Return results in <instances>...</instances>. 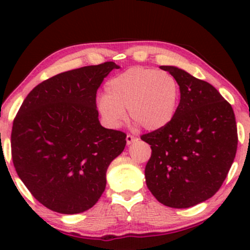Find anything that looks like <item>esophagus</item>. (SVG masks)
I'll return each mask as SVG.
<instances>
[{
  "label": "esophagus",
  "instance_id": "esophagus-1",
  "mask_svg": "<svg viewBox=\"0 0 250 250\" xmlns=\"http://www.w3.org/2000/svg\"><path fill=\"white\" fill-rule=\"evenodd\" d=\"M136 140V138L134 135H131V134H127V136H126V142H127V145H131L132 142H134Z\"/></svg>",
  "mask_w": 250,
  "mask_h": 250
}]
</instances>
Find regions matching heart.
<instances>
[{"instance_id":"1","label":"heart","mask_w":250,"mask_h":250,"mask_svg":"<svg viewBox=\"0 0 250 250\" xmlns=\"http://www.w3.org/2000/svg\"><path fill=\"white\" fill-rule=\"evenodd\" d=\"M105 95L97 101L98 111L105 124L115 128L129 119L149 131L168 125L179 107V82L167 71L133 67L105 83Z\"/></svg>"}]
</instances>
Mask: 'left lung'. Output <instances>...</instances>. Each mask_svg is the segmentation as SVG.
Returning a JSON list of instances; mask_svg holds the SVG:
<instances>
[{"label":"left lung","instance_id":"1","mask_svg":"<svg viewBox=\"0 0 250 250\" xmlns=\"http://www.w3.org/2000/svg\"><path fill=\"white\" fill-rule=\"evenodd\" d=\"M179 82L181 100L172 122L141 135L150 145L146 182L159 203L189 208L220 190L238 146L231 104L207 82L173 66H162Z\"/></svg>","mask_w":250,"mask_h":250}]
</instances>
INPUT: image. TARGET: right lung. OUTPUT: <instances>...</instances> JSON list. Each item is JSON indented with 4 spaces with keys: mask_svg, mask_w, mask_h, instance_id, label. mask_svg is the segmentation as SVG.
Listing matches in <instances>:
<instances>
[{
    "mask_svg": "<svg viewBox=\"0 0 250 250\" xmlns=\"http://www.w3.org/2000/svg\"><path fill=\"white\" fill-rule=\"evenodd\" d=\"M112 61L47 78L23 100L11 132L16 172L49 209L77 214L90 209L105 189V172L126 145L122 131L102 127L97 91Z\"/></svg>",
    "mask_w": 250,
    "mask_h": 250,
    "instance_id": "1",
    "label": "right lung"
}]
</instances>
